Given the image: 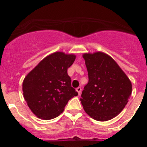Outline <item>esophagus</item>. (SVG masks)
Masks as SVG:
<instances>
[{
	"instance_id": "obj_1",
	"label": "esophagus",
	"mask_w": 147,
	"mask_h": 147,
	"mask_svg": "<svg viewBox=\"0 0 147 147\" xmlns=\"http://www.w3.org/2000/svg\"><path fill=\"white\" fill-rule=\"evenodd\" d=\"M76 91L78 92V93H79V95L81 94V91H82V88L81 87H79V88H76Z\"/></svg>"
}]
</instances>
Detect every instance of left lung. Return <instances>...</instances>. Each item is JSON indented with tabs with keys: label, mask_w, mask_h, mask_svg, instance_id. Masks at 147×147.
Returning <instances> with one entry per match:
<instances>
[{
	"label": "left lung",
	"mask_w": 147,
	"mask_h": 147,
	"mask_svg": "<svg viewBox=\"0 0 147 147\" xmlns=\"http://www.w3.org/2000/svg\"><path fill=\"white\" fill-rule=\"evenodd\" d=\"M88 74L80 101L85 112L99 121L117 116L132 93V84L119 65L102 52L83 54Z\"/></svg>",
	"instance_id": "obj_1"
}]
</instances>
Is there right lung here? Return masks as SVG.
<instances>
[{
  "label": "right lung",
  "mask_w": 147,
  "mask_h": 147,
  "mask_svg": "<svg viewBox=\"0 0 147 147\" xmlns=\"http://www.w3.org/2000/svg\"><path fill=\"white\" fill-rule=\"evenodd\" d=\"M75 59L74 54L55 52L44 58L25 77L23 96L38 118L49 120L57 117L68 101L78 95L67 74Z\"/></svg>",
  "instance_id": "obj_1"
}]
</instances>
